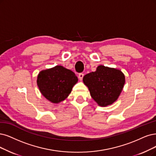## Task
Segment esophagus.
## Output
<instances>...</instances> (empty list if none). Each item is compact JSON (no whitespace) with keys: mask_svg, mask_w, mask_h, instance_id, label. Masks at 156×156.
<instances>
[{"mask_svg":"<svg viewBox=\"0 0 156 156\" xmlns=\"http://www.w3.org/2000/svg\"><path fill=\"white\" fill-rule=\"evenodd\" d=\"M83 76H84V74L82 73H80V74H78V78H79L80 80H82V79H83Z\"/></svg>","mask_w":156,"mask_h":156,"instance_id":"esophagus-1","label":"esophagus"}]
</instances>
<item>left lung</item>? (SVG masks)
Returning a JSON list of instances; mask_svg holds the SVG:
<instances>
[{"instance_id":"8db88e82","label":"left lung","mask_w":156,"mask_h":156,"mask_svg":"<svg viewBox=\"0 0 156 156\" xmlns=\"http://www.w3.org/2000/svg\"><path fill=\"white\" fill-rule=\"evenodd\" d=\"M83 81L93 100L105 107L118 99L125 84V76L118 69L99 66L96 71L85 75Z\"/></svg>"}]
</instances>
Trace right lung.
Returning a JSON list of instances; mask_svg holds the SVG:
<instances>
[{
  "label": "right lung",
  "instance_id": "right-lung-1",
  "mask_svg": "<svg viewBox=\"0 0 156 156\" xmlns=\"http://www.w3.org/2000/svg\"><path fill=\"white\" fill-rule=\"evenodd\" d=\"M77 82L78 78L73 71L60 66L42 71L37 78L41 93L53 103L67 98Z\"/></svg>",
  "mask_w": 156,
  "mask_h": 156
}]
</instances>
